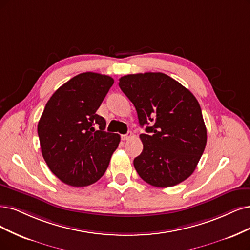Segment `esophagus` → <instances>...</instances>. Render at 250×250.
Masks as SVG:
<instances>
[{"instance_id": "obj_1", "label": "esophagus", "mask_w": 250, "mask_h": 250, "mask_svg": "<svg viewBox=\"0 0 250 250\" xmlns=\"http://www.w3.org/2000/svg\"><path fill=\"white\" fill-rule=\"evenodd\" d=\"M132 137H133V134H132V133H127V134H125V135H123V136H122V139L125 141V140L131 139Z\"/></svg>"}]
</instances>
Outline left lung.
<instances>
[{"instance_id": "1", "label": "left lung", "mask_w": 250, "mask_h": 250, "mask_svg": "<svg viewBox=\"0 0 250 250\" xmlns=\"http://www.w3.org/2000/svg\"><path fill=\"white\" fill-rule=\"evenodd\" d=\"M119 87L134 104L143 151L134 160L139 176L155 188H170L195 171L207 143V130L196 97L164 73L130 74Z\"/></svg>"}]
</instances>
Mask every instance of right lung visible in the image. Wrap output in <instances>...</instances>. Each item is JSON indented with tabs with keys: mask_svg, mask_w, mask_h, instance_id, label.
<instances>
[{
	"mask_svg": "<svg viewBox=\"0 0 250 250\" xmlns=\"http://www.w3.org/2000/svg\"><path fill=\"white\" fill-rule=\"evenodd\" d=\"M113 83L107 75L81 73L57 89L44 108L38 123L42 155L68 186L98 181L118 147L120 136L105 132L106 120L96 113Z\"/></svg>",
	"mask_w": 250,
	"mask_h": 250,
	"instance_id": "obj_1",
	"label": "right lung"
}]
</instances>
